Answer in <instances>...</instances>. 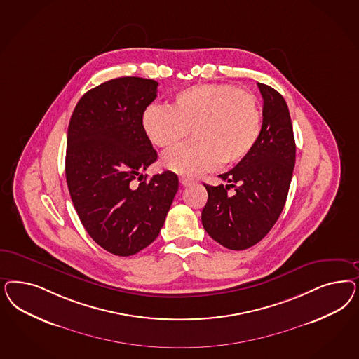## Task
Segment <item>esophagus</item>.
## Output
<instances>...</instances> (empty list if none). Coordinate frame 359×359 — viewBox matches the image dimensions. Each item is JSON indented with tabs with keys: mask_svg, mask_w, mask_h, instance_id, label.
Wrapping results in <instances>:
<instances>
[{
	"mask_svg": "<svg viewBox=\"0 0 359 359\" xmlns=\"http://www.w3.org/2000/svg\"><path fill=\"white\" fill-rule=\"evenodd\" d=\"M180 182H181V185L182 186H190L193 185L196 181H194L193 178H189V177H181V178H180Z\"/></svg>",
	"mask_w": 359,
	"mask_h": 359,
	"instance_id": "1",
	"label": "esophagus"
}]
</instances>
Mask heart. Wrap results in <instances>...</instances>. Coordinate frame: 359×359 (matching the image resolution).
Returning <instances> with one entry per match:
<instances>
[{
    "label": "heart",
    "mask_w": 359,
    "mask_h": 359,
    "mask_svg": "<svg viewBox=\"0 0 359 359\" xmlns=\"http://www.w3.org/2000/svg\"><path fill=\"white\" fill-rule=\"evenodd\" d=\"M145 136L157 148L194 140L168 151L162 166L174 173L197 175L236 165L252 151L262 133L256 96L232 84H197L175 93L166 107L148 105L141 115Z\"/></svg>",
    "instance_id": "1"
}]
</instances>
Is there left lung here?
<instances>
[{"instance_id": "left-lung-1", "label": "left lung", "mask_w": 359, "mask_h": 359, "mask_svg": "<svg viewBox=\"0 0 359 359\" xmlns=\"http://www.w3.org/2000/svg\"><path fill=\"white\" fill-rule=\"evenodd\" d=\"M263 96L262 133L252 151L227 173L229 185L210 186L202 224L208 235L229 250L259 243L278 219L290 190L296 144L290 109L272 87L257 83ZM236 187L230 196L226 190Z\"/></svg>"}]
</instances>
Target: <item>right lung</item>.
Instances as JSON below:
<instances>
[{"label":"right lung","instance_id":"add662e5","mask_svg":"<svg viewBox=\"0 0 359 359\" xmlns=\"http://www.w3.org/2000/svg\"><path fill=\"white\" fill-rule=\"evenodd\" d=\"M157 87L137 76L105 81L81 96L69 120V196L86 231L117 256L137 254L158 236L178 190V177L169 170L134 184L157 160L141 127Z\"/></svg>","mask_w":359,"mask_h":359}]
</instances>
